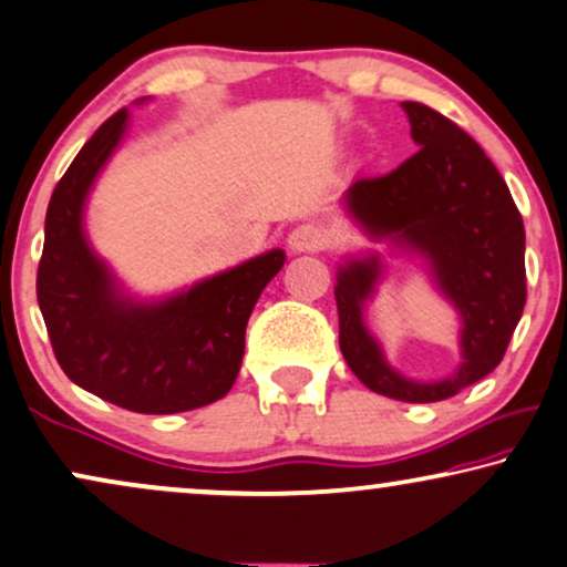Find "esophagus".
Returning a JSON list of instances; mask_svg holds the SVG:
<instances>
[{
  "label": "esophagus",
  "mask_w": 567,
  "mask_h": 567,
  "mask_svg": "<svg viewBox=\"0 0 567 567\" xmlns=\"http://www.w3.org/2000/svg\"><path fill=\"white\" fill-rule=\"evenodd\" d=\"M329 243V235L324 227L319 225H298L296 230L288 235V246L296 250V254H313V250H321Z\"/></svg>",
  "instance_id": "obj_1"
}]
</instances>
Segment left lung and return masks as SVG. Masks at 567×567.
Wrapping results in <instances>:
<instances>
[{"instance_id":"8db88e82","label":"left lung","mask_w":567,"mask_h":567,"mask_svg":"<svg viewBox=\"0 0 567 567\" xmlns=\"http://www.w3.org/2000/svg\"><path fill=\"white\" fill-rule=\"evenodd\" d=\"M419 152L398 169L361 177L346 204L374 238L405 243L432 264L463 317V363L444 382L419 384L386 367L363 324L379 259L348 261L337 275L340 350L353 374L384 398L436 403L484 379L503 361L526 306V233L518 206L484 148L432 106L403 102Z\"/></svg>"}]
</instances>
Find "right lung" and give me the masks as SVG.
<instances>
[{
    "label": "right lung",
    "mask_w": 567,
    "mask_h": 567,
    "mask_svg": "<svg viewBox=\"0 0 567 567\" xmlns=\"http://www.w3.org/2000/svg\"><path fill=\"white\" fill-rule=\"evenodd\" d=\"M114 112L78 152L47 209L35 296L52 350L78 386L135 413H181L230 392L246 324L282 250L193 285L162 303H131L83 235V200L125 133Z\"/></svg>",
    "instance_id": "right-lung-1"
}]
</instances>
